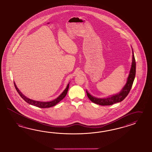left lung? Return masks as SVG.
<instances>
[{"label": "left lung", "instance_id": "8db88e82", "mask_svg": "<svg viewBox=\"0 0 152 152\" xmlns=\"http://www.w3.org/2000/svg\"><path fill=\"white\" fill-rule=\"evenodd\" d=\"M132 62L131 68L129 71V74L127 78V81L123 87L122 89L117 94L111 96L110 97L106 98H97L94 96H92L91 94L86 90L87 95L88 99H90L92 102L97 104L101 106H110L115 103L120 102L122 101L127 96L129 91L131 89L133 81L134 80L135 76V71H136V64H135V58L134 56L133 50L132 49Z\"/></svg>", "mask_w": 152, "mask_h": 152}]
</instances>
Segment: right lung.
Returning a JSON list of instances; mask_svg holds the SVG:
<instances>
[{
  "label": "right lung",
  "instance_id": "obj_1",
  "mask_svg": "<svg viewBox=\"0 0 152 152\" xmlns=\"http://www.w3.org/2000/svg\"><path fill=\"white\" fill-rule=\"evenodd\" d=\"M14 86H15V88L17 90V92H18V94H19V95L23 99L25 102H26L30 104L33 105V106H34L39 107V108H49V107L54 106L56 104H58V103L59 102H60L62 99H64V97H65L67 93L68 90H69V83H68L66 88L65 89V90L62 92L61 94H60L56 99H55L54 100H53L51 101H49V102H42V101H35V100H33V99H30L29 98H28V97H26L18 89V88L17 87V85L15 83V82H14Z\"/></svg>",
  "mask_w": 152,
  "mask_h": 152
}]
</instances>
